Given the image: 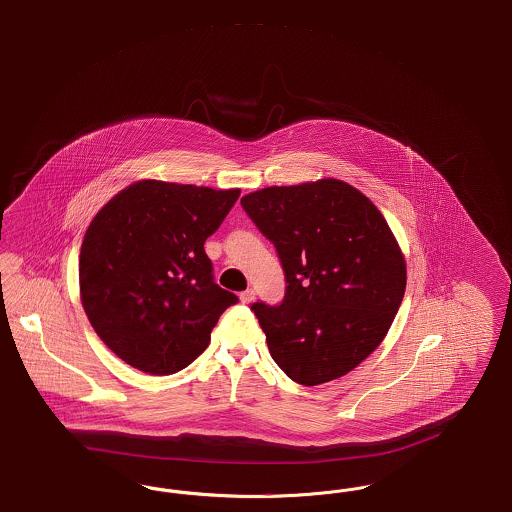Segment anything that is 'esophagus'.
<instances>
[{
  "label": "esophagus",
  "mask_w": 512,
  "mask_h": 512,
  "mask_svg": "<svg viewBox=\"0 0 512 512\" xmlns=\"http://www.w3.org/2000/svg\"><path fill=\"white\" fill-rule=\"evenodd\" d=\"M240 299H242V303H246V305L253 303V301H255V291H253V289H246V291L240 295Z\"/></svg>",
  "instance_id": "obj_1"
}]
</instances>
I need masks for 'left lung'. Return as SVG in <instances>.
<instances>
[{"label":"left lung","instance_id":"left-lung-1","mask_svg":"<svg viewBox=\"0 0 512 512\" xmlns=\"http://www.w3.org/2000/svg\"><path fill=\"white\" fill-rule=\"evenodd\" d=\"M286 272L282 305L255 303L270 356L316 387L347 375L389 333L406 259L381 211L339 179L268 186L242 198Z\"/></svg>","mask_w":512,"mask_h":512}]
</instances>
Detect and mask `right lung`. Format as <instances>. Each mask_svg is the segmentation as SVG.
I'll list each match as a JSON object with an SVG mask.
<instances>
[{
  "mask_svg": "<svg viewBox=\"0 0 512 512\" xmlns=\"http://www.w3.org/2000/svg\"><path fill=\"white\" fill-rule=\"evenodd\" d=\"M240 188L144 179L93 217L80 251L83 310L125 364L171 375L204 352L211 329L238 297L213 282L205 240Z\"/></svg>",
  "mask_w": 512,
  "mask_h": 512,
  "instance_id": "right-lung-1",
  "label": "right lung"
}]
</instances>
